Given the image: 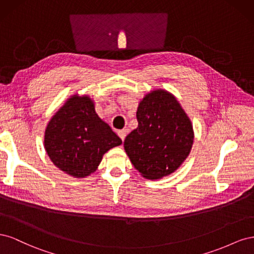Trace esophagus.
I'll return each mask as SVG.
<instances>
[{"label":"esophagus","mask_w":254,"mask_h":254,"mask_svg":"<svg viewBox=\"0 0 254 254\" xmlns=\"http://www.w3.org/2000/svg\"><path fill=\"white\" fill-rule=\"evenodd\" d=\"M118 134H119V136L121 137V140H122L123 142H124L125 137H126V135H127V131H126V130H121V131L118 132Z\"/></svg>","instance_id":"esophagus-1"}]
</instances>
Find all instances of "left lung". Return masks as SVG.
Instances as JSON below:
<instances>
[{"label": "left lung", "instance_id": "8db88e82", "mask_svg": "<svg viewBox=\"0 0 254 254\" xmlns=\"http://www.w3.org/2000/svg\"><path fill=\"white\" fill-rule=\"evenodd\" d=\"M136 120L139 125L124 141L135 170L149 180L175 173L194 143L193 124L178 99L167 90H151L140 101Z\"/></svg>", "mask_w": 254, "mask_h": 254}]
</instances>
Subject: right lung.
<instances>
[{"label":"right lung","mask_w":254,"mask_h":254,"mask_svg":"<svg viewBox=\"0 0 254 254\" xmlns=\"http://www.w3.org/2000/svg\"><path fill=\"white\" fill-rule=\"evenodd\" d=\"M121 144L120 137L98 117L93 98L87 94L68 97L44 131L49 158L74 178H86L95 173L105 153Z\"/></svg>","instance_id":"add662e5"}]
</instances>
